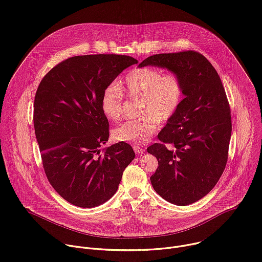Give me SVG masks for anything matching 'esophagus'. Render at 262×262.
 Wrapping results in <instances>:
<instances>
[{"mask_svg":"<svg viewBox=\"0 0 262 262\" xmlns=\"http://www.w3.org/2000/svg\"><path fill=\"white\" fill-rule=\"evenodd\" d=\"M133 149H134V151H135L136 154H138V155L144 152V148L141 147L140 145H134V146H133Z\"/></svg>","mask_w":262,"mask_h":262,"instance_id":"1","label":"esophagus"}]
</instances>
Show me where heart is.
Instances as JSON below:
<instances>
[{
    "mask_svg": "<svg viewBox=\"0 0 262 262\" xmlns=\"http://www.w3.org/2000/svg\"><path fill=\"white\" fill-rule=\"evenodd\" d=\"M120 88L128 99L139 101L137 116L141 118L117 127L113 136L117 141L135 145L149 139L157 131V123L169 122L184 98V84L178 73L162 74L160 70L149 67L131 70ZM123 94L115 85L106 86L101 94L100 106L110 121H119L123 116Z\"/></svg>",
    "mask_w": 262,
    "mask_h": 262,
    "instance_id": "heart-1",
    "label": "heart"
}]
</instances>
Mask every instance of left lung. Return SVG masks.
Returning a JSON list of instances; mask_svg holds the SVG:
<instances>
[{"label": "left lung", "instance_id": "left-lung-1", "mask_svg": "<svg viewBox=\"0 0 262 262\" xmlns=\"http://www.w3.org/2000/svg\"><path fill=\"white\" fill-rule=\"evenodd\" d=\"M144 66L178 73L185 95L178 113L158 134L161 142L146 149L159 165L150 183L170 203H194L216 186L227 163L232 126L224 86L213 65L197 51L154 55L139 64Z\"/></svg>", "mask_w": 262, "mask_h": 262}]
</instances>
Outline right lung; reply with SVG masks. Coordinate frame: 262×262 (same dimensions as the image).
Wrapping results in <instances>:
<instances>
[{"mask_svg": "<svg viewBox=\"0 0 262 262\" xmlns=\"http://www.w3.org/2000/svg\"><path fill=\"white\" fill-rule=\"evenodd\" d=\"M137 60L121 55L71 57L41 80L34 128L46 178L65 200L95 207L117 192L135 152L126 142L100 150L110 124L100 106L103 90Z\"/></svg>", "mask_w": 262, "mask_h": 262, "instance_id": "add662e5", "label": "right lung"}]
</instances>
